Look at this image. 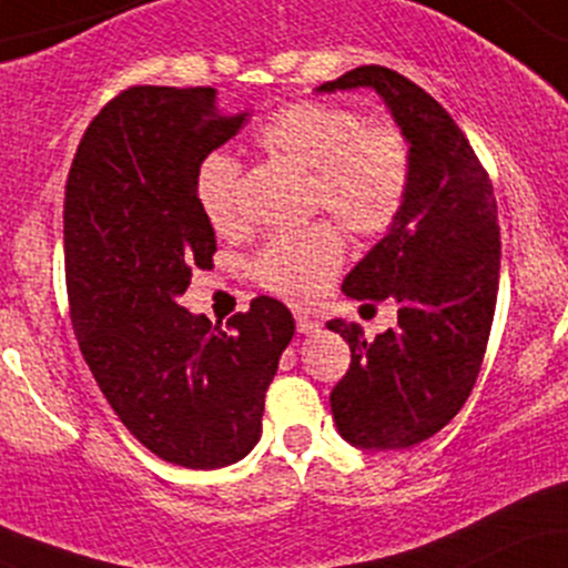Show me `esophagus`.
Here are the masks:
<instances>
[{
    "instance_id": "1",
    "label": "esophagus",
    "mask_w": 568,
    "mask_h": 568,
    "mask_svg": "<svg viewBox=\"0 0 568 568\" xmlns=\"http://www.w3.org/2000/svg\"><path fill=\"white\" fill-rule=\"evenodd\" d=\"M296 331H298V334H304V336L317 334V331H321V323L312 321L310 315H302V312H298V315H296Z\"/></svg>"
}]
</instances>
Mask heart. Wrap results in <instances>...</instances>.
I'll return each instance as SVG.
<instances>
[{
  "instance_id": "heart-1",
  "label": "heart",
  "mask_w": 568,
  "mask_h": 568,
  "mask_svg": "<svg viewBox=\"0 0 568 568\" xmlns=\"http://www.w3.org/2000/svg\"><path fill=\"white\" fill-rule=\"evenodd\" d=\"M256 143L272 158L312 171V202L325 207L344 230L371 237L400 213L410 186V146L397 128H366L363 116L321 101H296L277 109L258 128ZM240 165L232 154L213 152L194 175L202 216L213 230L237 224ZM344 262V243L328 224L280 232L256 258L266 291L296 304L323 296Z\"/></svg>"
}]
</instances>
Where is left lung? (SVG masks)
Wrapping results in <instances>:
<instances>
[{"instance_id": "left-lung-1", "label": "left lung", "mask_w": 568, "mask_h": 568, "mask_svg": "<svg viewBox=\"0 0 568 568\" xmlns=\"http://www.w3.org/2000/svg\"><path fill=\"white\" fill-rule=\"evenodd\" d=\"M368 88L410 146V186L397 219L342 291L397 304L374 342L357 323L328 321L349 344L347 376L331 393L338 435L366 452L433 438L478 379L499 288V224L491 181L452 114L393 69L357 67L315 93Z\"/></svg>"}]
</instances>
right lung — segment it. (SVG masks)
<instances>
[{
  "label": "right lung",
  "instance_id": "add662e5",
  "mask_svg": "<svg viewBox=\"0 0 568 568\" xmlns=\"http://www.w3.org/2000/svg\"><path fill=\"white\" fill-rule=\"evenodd\" d=\"M245 116L221 114L213 88H130L84 130L67 181L63 258L84 363L122 425L189 470L251 454L296 331L270 296L230 317V331L179 304L216 253L194 175Z\"/></svg>",
  "mask_w": 568,
  "mask_h": 568
}]
</instances>
